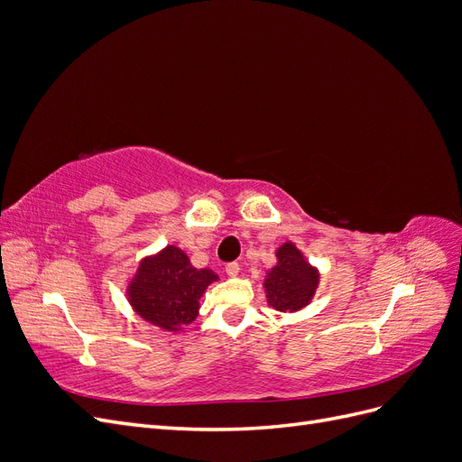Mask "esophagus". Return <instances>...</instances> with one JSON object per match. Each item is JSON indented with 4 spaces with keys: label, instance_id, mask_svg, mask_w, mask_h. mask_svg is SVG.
Masks as SVG:
<instances>
[{
    "label": "esophagus",
    "instance_id": "obj_1",
    "mask_svg": "<svg viewBox=\"0 0 462 462\" xmlns=\"http://www.w3.org/2000/svg\"><path fill=\"white\" fill-rule=\"evenodd\" d=\"M239 270L241 268H239V263H236V262H227L226 263V273L231 275V277H235L236 273H239Z\"/></svg>",
    "mask_w": 462,
    "mask_h": 462
}]
</instances>
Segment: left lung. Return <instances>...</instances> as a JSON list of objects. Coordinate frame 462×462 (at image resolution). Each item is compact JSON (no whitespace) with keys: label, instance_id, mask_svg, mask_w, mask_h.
<instances>
[{"label":"left lung","instance_id":"8db88e82","mask_svg":"<svg viewBox=\"0 0 462 462\" xmlns=\"http://www.w3.org/2000/svg\"><path fill=\"white\" fill-rule=\"evenodd\" d=\"M277 265L265 279L268 302L275 310L295 312L309 304L318 287V272L291 243L277 250Z\"/></svg>","mask_w":462,"mask_h":462}]
</instances>
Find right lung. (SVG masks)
I'll use <instances>...</instances> for the list:
<instances>
[{"label": "right lung", "mask_w": 462, "mask_h": 462, "mask_svg": "<svg viewBox=\"0 0 462 462\" xmlns=\"http://www.w3.org/2000/svg\"><path fill=\"white\" fill-rule=\"evenodd\" d=\"M212 270L192 268L187 254L167 246L144 260L129 289L134 310L163 329H179L197 318L204 289L216 282Z\"/></svg>", "instance_id": "obj_1"}]
</instances>
